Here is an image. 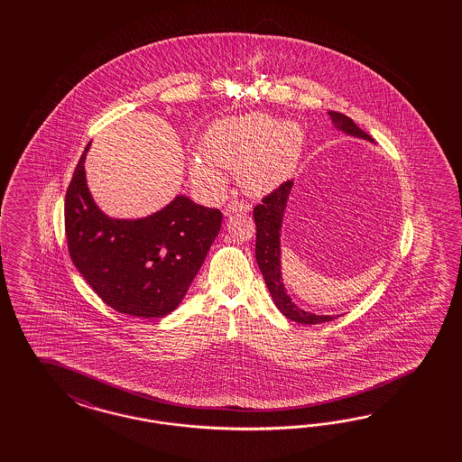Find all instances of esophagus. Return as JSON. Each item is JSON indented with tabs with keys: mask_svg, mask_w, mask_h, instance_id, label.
I'll use <instances>...</instances> for the list:
<instances>
[{
	"mask_svg": "<svg viewBox=\"0 0 462 462\" xmlns=\"http://www.w3.org/2000/svg\"><path fill=\"white\" fill-rule=\"evenodd\" d=\"M237 211L247 213V211H251V205H249L247 201L234 199V201H230V203L225 207V215H232V213H237Z\"/></svg>",
	"mask_w": 462,
	"mask_h": 462,
	"instance_id": "obj_1",
	"label": "esophagus"
}]
</instances>
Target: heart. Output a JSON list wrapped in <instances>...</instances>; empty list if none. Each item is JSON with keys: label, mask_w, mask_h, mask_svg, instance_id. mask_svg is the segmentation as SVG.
Returning <instances> with one entry per match:
<instances>
[{"label": "heart", "mask_w": 462, "mask_h": 462, "mask_svg": "<svg viewBox=\"0 0 462 462\" xmlns=\"http://www.w3.org/2000/svg\"><path fill=\"white\" fill-rule=\"evenodd\" d=\"M303 149V135L291 124L276 126L266 115L225 120L211 126L203 140V151L222 168L238 171L242 186L251 193H267L293 171ZM196 182L218 188L222 180L203 161H193Z\"/></svg>", "instance_id": "obj_1"}]
</instances>
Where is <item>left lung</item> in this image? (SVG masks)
Segmentation results:
<instances>
[{
  "label": "left lung",
  "instance_id": "1",
  "mask_svg": "<svg viewBox=\"0 0 462 462\" xmlns=\"http://www.w3.org/2000/svg\"><path fill=\"white\" fill-rule=\"evenodd\" d=\"M328 115L332 118V124L338 130L354 135V137L373 142V137L356 125L344 113L328 112ZM291 186H293L291 180L282 182L276 189H273L269 195L264 196L263 201L259 205H255V208H254L255 261L264 276L269 293L273 296L276 307L280 308L281 313L286 319H290L293 322L307 323V325L330 322V320H334V317L315 315V313H310V311L296 307L282 284V278H281V224H282V217H284V210L288 205V198L291 193Z\"/></svg>",
  "mask_w": 462,
  "mask_h": 462
}]
</instances>
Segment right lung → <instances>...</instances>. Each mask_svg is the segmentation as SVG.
<instances>
[{
    "mask_svg": "<svg viewBox=\"0 0 462 462\" xmlns=\"http://www.w3.org/2000/svg\"><path fill=\"white\" fill-rule=\"evenodd\" d=\"M83 155L66 191L64 224L70 259L113 310L161 319L181 303L222 226V211L176 196L139 220H116L89 195Z\"/></svg>",
    "mask_w": 462,
    "mask_h": 462,
    "instance_id": "add662e5",
    "label": "right lung"
}]
</instances>
